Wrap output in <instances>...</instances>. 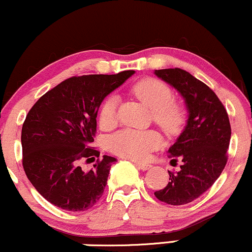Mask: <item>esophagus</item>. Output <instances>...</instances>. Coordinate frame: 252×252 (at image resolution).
<instances>
[{
  "label": "esophagus",
  "instance_id": "esophagus-1",
  "mask_svg": "<svg viewBox=\"0 0 252 252\" xmlns=\"http://www.w3.org/2000/svg\"><path fill=\"white\" fill-rule=\"evenodd\" d=\"M135 166H137L139 170H141V171H147L152 167V165L147 164V162H137V164H135Z\"/></svg>",
  "mask_w": 252,
  "mask_h": 252
}]
</instances>
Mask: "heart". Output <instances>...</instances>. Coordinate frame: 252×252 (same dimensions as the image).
<instances>
[{
    "mask_svg": "<svg viewBox=\"0 0 252 252\" xmlns=\"http://www.w3.org/2000/svg\"><path fill=\"white\" fill-rule=\"evenodd\" d=\"M133 94L153 113V119L162 129L174 133L183 124V111L172 102L173 93L170 87L158 79H144L133 86ZM118 97L109 96L100 108L99 120L103 128H112L117 124ZM161 145V137L156 131L123 129L112 135L108 147L115 155L124 158L145 159L150 152Z\"/></svg>",
    "mask_w": 252,
    "mask_h": 252,
    "instance_id": "heart-1",
    "label": "heart"
}]
</instances>
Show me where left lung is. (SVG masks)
Instances as JSON below:
<instances>
[{
    "mask_svg": "<svg viewBox=\"0 0 252 252\" xmlns=\"http://www.w3.org/2000/svg\"><path fill=\"white\" fill-rule=\"evenodd\" d=\"M155 74L177 90L188 109L184 129L167 151L172 160L183 161L180 170L168 171L170 182L155 196L170 205H184L208 191L223 172L231 127L223 103L204 82L180 68L158 69Z\"/></svg>",
    "mask_w": 252,
    "mask_h": 252,
    "instance_id": "obj_1",
    "label": "left lung"
}]
</instances>
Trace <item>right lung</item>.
I'll use <instances>...</instances> for the list:
<instances>
[{
	"mask_svg": "<svg viewBox=\"0 0 252 252\" xmlns=\"http://www.w3.org/2000/svg\"><path fill=\"white\" fill-rule=\"evenodd\" d=\"M134 70L113 75L73 76L47 92L27 114L21 133L22 164L29 182L44 199L67 211H86L100 199L113 157L97 159L90 145L96 131L100 105Z\"/></svg>",
	"mask_w": 252,
	"mask_h": 252,
	"instance_id": "add662e5",
	"label": "right lung"
}]
</instances>
